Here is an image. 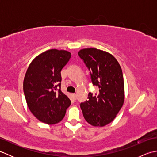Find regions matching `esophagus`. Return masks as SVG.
Listing matches in <instances>:
<instances>
[{
  "instance_id": "obj_1",
  "label": "esophagus",
  "mask_w": 157,
  "mask_h": 157,
  "mask_svg": "<svg viewBox=\"0 0 157 157\" xmlns=\"http://www.w3.org/2000/svg\"><path fill=\"white\" fill-rule=\"evenodd\" d=\"M72 96H73V98H74L75 100L76 99V94H72Z\"/></svg>"
}]
</instances>
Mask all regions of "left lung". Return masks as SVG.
Returning <instances> with one entry per match:
<instances>
[{"instance_id": "obj_1", "label": "left lung", "mask_w": 157, "mask_h": 157, "mask_svg": "<svg viewBox=\"0 0 157 157\" xmlns=\"http://www.w3.org/2000/svg\"><path fill=\"white\" fill-rule=\"evenodd\" d=\"M78 55L90 71L93 85L99 88L94 95L89 92L88 101L80 104L83 115L93 126H105L113 121L124 102L121 68L114 56L101 50L82 49Z\"/></svg>"}]
</instances>
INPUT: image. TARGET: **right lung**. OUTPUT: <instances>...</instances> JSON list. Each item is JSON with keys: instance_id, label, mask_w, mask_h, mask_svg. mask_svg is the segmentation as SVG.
I'll use <instances>...</instances> for the list:
<instances>
[{"instance_id": "add662e5", "label": "right lung", "mask_w": 157, "mask_h": 157, "mask_svg": "<svg viewBox=\"0 0 157 157\" xmlns=\"http://www.w3.org/2000/svg\"><path fill=\"white\" fill-rule=\"evenodd\" d=\"M64 50H48L30 63L23 80L29 109L40 121L55 124L65 117L71 101L61 90V71L71 58Z\"/></svg>"}]
</instances>
